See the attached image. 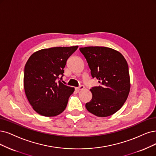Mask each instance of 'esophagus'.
<instances>
[{
    "label": "esophagus",
    "instance_id": "obj_1",
    "mask_svg": "<svg viewBox=\"0 0 156 156\" xmlns=\"http://www.w3.org/2000/svg\"><path fill=\"white\" fill-rule=\"evenodd\" d=\"M84 88H85L84 86H83V85H80L79 87L75 88V89H76V90H77V91H80V90H81L83 89Z\"/></svg>",
    "mask_w": 156,
    "mask_h": 156
}]
</instances>
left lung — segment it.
Returning a JSON list of instances; mask_svg holds the SVG:
<instances>
[{
    "label": "left lung",
    "instance_id": "obj_1",
    "mask_svg": "<svg viewBox=\"0 0 156 156\" xmlns=\"http://www.w3.org/2000/svg\"><path fill=\"white\" fill-rule=\"evenodd\" d=\"M90 69L92 78L100 85L92 87V100L87 110L96 116L107 117L116 112L127 99L130 91L128 63L119 52L106 47L80 48Z\"/></svg>",
    "mask_w": 156,
    "mask_h": 156
}]
</instances>
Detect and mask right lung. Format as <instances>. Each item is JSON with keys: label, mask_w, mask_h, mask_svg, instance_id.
<instances>
[{"label": "right lung", "mask_w": 156, "mask_h": 156, "mask_svg": "<svg viewBox=\"0 0 156 156\" xmlns=\"http://www.w3.org/2000/svg\"><path fill=\"white\" fill-rule=\"evenodd\" d=\"M78 46L44 49L34 53L24 67V87L27 98L38 114L55 116L65 110L73 87L62 83L67 59Z\"/></svg>", "instance_id": "add662e5"}]
</instances>
